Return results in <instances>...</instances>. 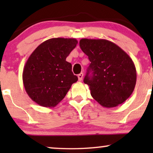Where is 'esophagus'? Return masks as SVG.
<instances>
[{"mask_svg":"<svg viewBox=\"0 0 153 153\" xmlns=\"http://www.w3.org/2000/svg\"><path fill=\"white\" fill-rule=\"evenodd\" d=\"M83 76V73H80V74L78 75V79H79V81H82Z\"/></svg>","mask_w":153,"mask_h":153,"instance_id":"1","label":"esophagus"}]
</instances>
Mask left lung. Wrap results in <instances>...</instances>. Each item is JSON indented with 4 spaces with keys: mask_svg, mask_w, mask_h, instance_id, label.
<instances>
[{
    "mask_svg": "<svg viewBox=\"0 0 153 153\" xmlns=\"http://www.w3.org/2000/svg\"><path fill=\"white\" fill-rule=\"evenodd\" d=\"M79 46L91 61L83 81L92 97L106 108L116 107L128 99L137 81L134 63L128 54L104 39L83 38Z\"/></svg>",
    "mask_w": 153,
    "mask_h": 153,
    "instance_id": "1",
    "label": "left lung"
}]
</instances>
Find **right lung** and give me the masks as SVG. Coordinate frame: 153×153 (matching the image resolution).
Listing matches in <instances>:
<instances>
[{
  "instance_id": "right-lung-1",
  "label": "right lung",
  "mask_w": 153,
  "mask_h": 153,
  "mask_svg": "<svg viewBox=\"0 0 153 153\" xmlns=\"http://www.w3.org/2000/svg\"><path fill=\"white\" fill-rule=\"evenodd\" d=\"M74 38H51L40 44L25 64L23 83L33 101L44 107H54L65 97L78 77L66 58L76 47Z\"/></svg>"
}]
</instances>
